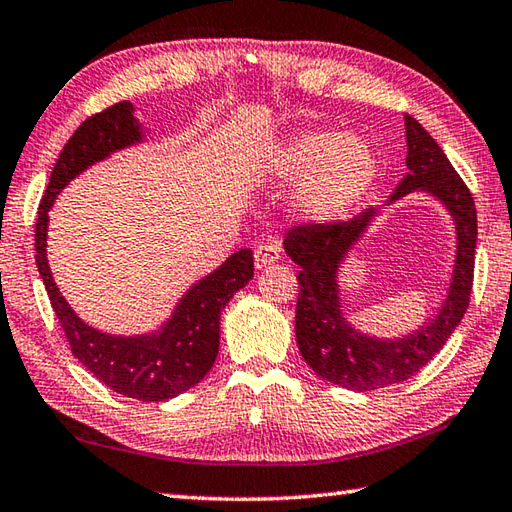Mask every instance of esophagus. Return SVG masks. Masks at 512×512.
Here are the masks:
<instances>
[{
  "instance_id": "34e87169",
  "label": "esophagus",
  "mask_w": 512,
  "mask_h": 512,
  "mask_svg": "<svg viewBox=\"0 0 512 512\" xmlns=\"http://www.w3.org/2000/svg\"><path fill=\"white\" fill-rule=\"evenodd\" d=\"M279 255H282V250H279L277 244H262L255 248V266L257 268H266L270 264H275Z\"/></svg>"
}]
</instances>
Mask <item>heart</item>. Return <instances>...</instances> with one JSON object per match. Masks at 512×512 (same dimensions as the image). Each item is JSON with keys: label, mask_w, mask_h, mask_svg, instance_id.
I'll return each mask as SVG.
<instances>
[{"label": "heart", "mask_w": 512, "mask_h": 512, "mask_svg": "<svg viewBox=\"0 0 512 512\" xmlns=\"http://www.w3.org/2000/svg\"><path fill=\"white\" fill-rule=\"evenodd\" d=\"M266 173L293 184L290 204L308 222H335L362 202L379 175L370 139L337 130H299L266 157Z\"/></svg>", "instance_id": "heart-1"}]
</instances>
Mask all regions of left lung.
Returning <instances> with one entry per match:
<instances>
[{"mask_svg": "<svg viewBox=\"0 0 512 512\" xmlns=\"http://www.w3.org/2000/svg\"><path fill=\"white\" fill-rule=\"evenodd\" d=\"M406 168L386 206L415 193L428 195L446 208L455 224V262L444 302L415 330L399 337H377L348 322L342 306L339 270L382 208H368L348 222L308 224L290 230L286 255L299 270L295 337L306 364L326 382L348 390L393 386L419 373L462 322L473 286L477 210L470 190L448 162L444 150L424 126L406 115Z\"/></svg>", "mask_w": 512, "mask_h": 512, "instance_id": "8db88e82", "label": "left lung"}]
</instances>
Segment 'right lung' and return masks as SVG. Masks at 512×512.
<instances>
[{
  "instance_id": "1",
  "label": "right lung",
  "mask_w": 512,
  "mask_h": 512,
  "mask_svg": "<svg viewBox=\"0 0 512 512\" xmlns=\"http://www.w3.org/2000/svg\"><path fill=\"white\" fill-rule=\"evenodd\" d=\"M146 126L135 117V106L119 102L88 117L59 153L50 182L37 210L35 262L46 293L59 317L73 355L99 382L139 402H166L202 382L219 353L222 310L253 279V250L242 248L197 279L179 297L166 322L142 335H113L86 324L62 290L57 288L46 257L48 213L57 195L99 162L119 150L142 144Z\"/></svg>"
}]
</instances>
